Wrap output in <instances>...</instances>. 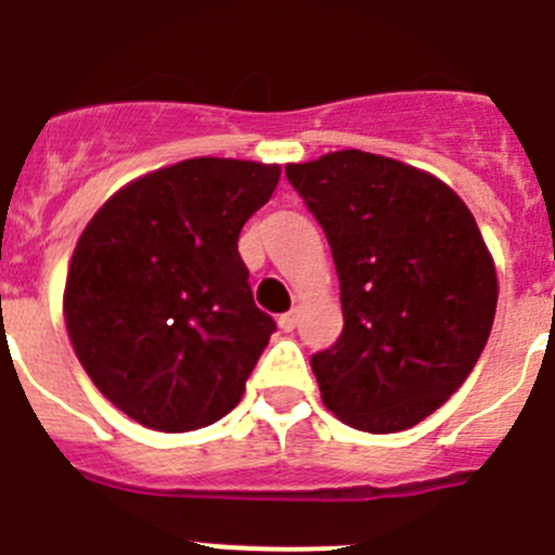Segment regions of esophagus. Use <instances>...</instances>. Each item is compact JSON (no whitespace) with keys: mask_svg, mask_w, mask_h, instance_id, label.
<instances>
[{"mask_svg":"<svg viewBox=\"0 0 555 555\" xmlns=\"http://www.w3.org/2000/svg\"><path fill=\"white\" fill-rule=\"evenodd\" d=\"M297 319H299L297 311H288V313H283L281 319H278V324H281L283 333H292V330L297 327Z\"/></svg>","mask_w":555,"mask_h":555,"instance_id":"esophagus-1","label":"esophagus"}]
</instances>
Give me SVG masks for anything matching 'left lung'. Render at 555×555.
Listing matches in <instances>:
<instances>
[{"mask_svg":"<svg viewBox=\"0 0 555 555\" xmlns=\"http://www.w3.org/2000/svg\"><path fill=\"white\" fill-rule=\"evenodd\" d=\"M324 228L344 333L311 358L344 424L390 435L429 418L485 352L495 261L470 208L431 172L365 151L286 165Z\"/></svg>","mask_w":555,"mask_h":555,"instance_id":"left-lung-1","label":"left lung"}]
</instances>
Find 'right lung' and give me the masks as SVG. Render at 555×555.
Here are the masks:
<instances>
[{"label": "right lung", "mask_w": 555, "mask_h": 555, "mask_svg": "<svg viewBox=\"0 0 555 555\" xmlns=\"http://www.w3.org/2000/svg\"><path fill=\"white\" fill-rule=\"evenodd\" d=\"M281 165L197 156L120 186L81 231L65 278L68 338L95 388L137 424L192 431L244 396L272 317L238 256Z\"/></svg>", "instance_id": "right-lung-1"}]
</instances>
